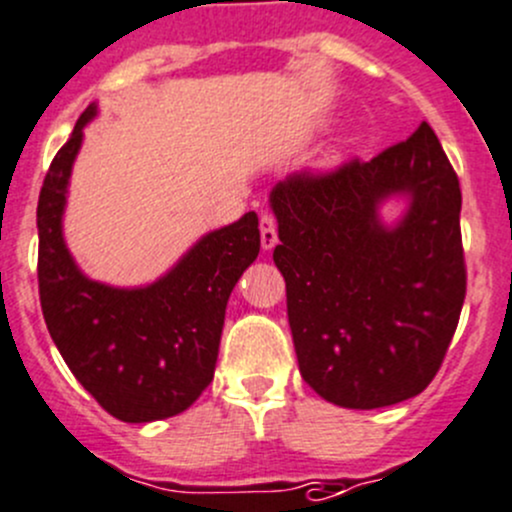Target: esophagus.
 Returning a JSON list of instances; mask_svg holds the SVG:
<instances>
[{"label": "esophagus", "instance_id": "1", "mask_svg": "<svg viewBox=\"0 0 512 512\" xmlns=\"http://www.w3.org/2000/svg\"><path fill=\"white\" fill-rule=\"evenodd\" d=\"M260 242H262V250H272L277 245V223H275V215L265 213L260 218Z\"/></svg>", "mask_w": 512, "mask_h": 512}]
</instances>
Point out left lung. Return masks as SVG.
Returning a JSON list of instances; mask_svg holds the SVG:
<instances>
[{
    "label": "left lung",
    "instance_id": "obj_1",
    "mask_svg": "<svg viewBox=\"0 0 512 512\" xmlns=\"http://www.w3.org/2000/svg\"><path fill=\"white\" fill-rule=\"evenodd\" d=\"M391 194L410 210L386 228L378 205ZM270 203L302 379L344 409L421 394L466 299L461 185L431 126L366 163L289 175Z\"/></svg>",
    "mask_w": 512,
    "mask_h": 512
}]
</instances>
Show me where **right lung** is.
<instances>
[{
	"label": "right lung",
	"mask_w": 512,
	"mask_h": 512,
	"mask_svg": "<svg viewBox=\"0 0 512 512\" xmlns=\"http://www.w3.org/2000/svg\"><path fill=\"white\" fill-rule=\"evenodd\" d=\"M94 116L91 103L41 185V312L66 366L98 404L118 421L148 423L185 411L213 381L227 299L260 252V223L245 213L208 232L148 287L89 280L66 247L61 218L71 165Z\"/></svg>",
	"instance_id": "right-lung-1"
}]
</instances>
